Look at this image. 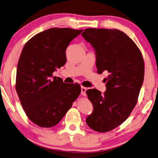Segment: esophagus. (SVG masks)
Listing matches in <instances>:
<instances>
[{
    "label": "esophagus",
    "mask_w": 158,
    "mask_h": 158,
    "mask_svg": "<svg viewBox=\"0 0 158 158\" xmlns=\"http://www.w3.org/2000/svg\"><path fill=\"white\" fill-rule=\"evenodd\" d=\"M81 95H83V96H86V91L87 90V88H86V87H84V86H81Z\"/></svg>",
    "instance_id": "34e87169"
}]
</instances>
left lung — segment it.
Listing matches in <instances>:
<instances>
[{
  "instance_id": "1",
  "label": "left lung",
  "mask_w": 158,
  "mask_h": 158,
  "mask_svg": "<svg viewBox=\"0 0 158 158\" xmlns=\"http://www.w3.org/2000/svg\"><path fill=\"white\" fill-rule=\"evenodd\" d=\"M81 35L94 49L98 73L109 72L103 94L96 89L86 92L94 107L86 124L104 133L123 123L136 106L143 82V59L136 44L118 29L89 28Z\"/></svg>"
}]
</instances>
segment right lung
Returning <instances> with one entry per match:
<instances>
[{
	"label": "right lung",
	"instance_id": "1",
	"mask_svg": "<svg viewBox=\"0 0 158 158\" xmlns=\"http://www.w3.org/2000/svg\"><path fill=\"white\" fill-rule=\"evenodd\" d=\"M83 30L51 28L27 42L17 67L16 91L28 118L41 127L56 126L81 93L78 84L52 77L67 61L66 49Z\"/></svg>",
	"mask_w": 158,
	"mask_h": 158
}]
</instances>
